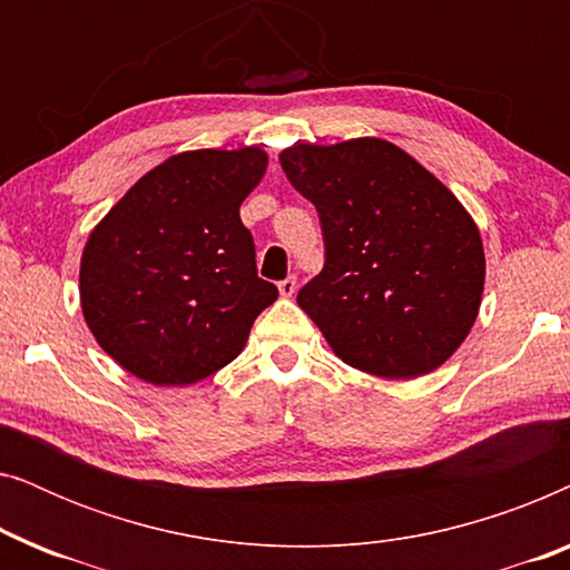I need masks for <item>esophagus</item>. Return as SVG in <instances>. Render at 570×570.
<instances>
[{
	"label": "esophagus",
	"instance_id": "esophagus-1",
	"mask_svg": "<svg viewBox=\"0 0 570 570\" xmlns=\"http://www.w3.org/2000/svg\"><path fill=\"white\" fill-rule=\"evenodd\" d=\"M295 287H298V279H295V277H285L283 283L277 285V291H279V295H283V298H293Z\"/></svg>",
	"mask_w": 570,
	"mask_h": 570
}]
</instances>
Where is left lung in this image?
<instances>
[{"instance_id": "obj_1", "label": "left lung", "mask_w": 570, "mask_h": 570, "mask_svg": "<svg viewBox=\"0 0 570 570\" xmlns=\"http://www.w3.org/2000/svg\"><path fill=\"white\" fill-rule=\"evenodd\" d=\"M279 166L322 220L324 269L301 287L298 306L334 355L379 379L446 363L485 287L482 238L462 202L379 137L298 142Z\"/></svg>"}]
</instances>
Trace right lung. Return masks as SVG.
Listing matches in <instances>:
<instances>
[{
  "label": "right lung",
  "mask_w": 570,
  "mask_h": 570,
  "mask_svg": "<svg viewBox=\"0 0 570 570\" xmlns=\"http://www.w3.org/2000/svg\"><path fill=\"white\" fill-rule=\"evenodd\" d=\"M262 147L170 155L92 228L80 303L98 345L155 386H189L236 361L277 301L256 277L240 202L267 170Z\"/></svg>",
  "instance_id": "add662e5"
}]
</instances>
